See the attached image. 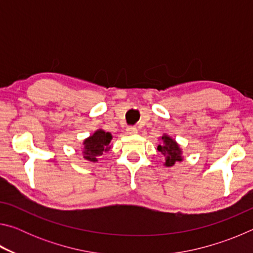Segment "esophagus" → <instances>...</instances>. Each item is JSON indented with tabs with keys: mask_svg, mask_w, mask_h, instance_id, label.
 Returning a JSON list of instances; mask_svg holds the SVG:
<instances>
[{
	"mask_svg": "<svg viewBox=\"0 0 253 253\" xmlns=\"http://www.w3.org/2000/svg\"><path fill=\"white\" fill-rule=\"evenodd\" d=\"M127 134H129V135H135V134H137V128H136V126H128V127H127Z\"/></svg>",
	"mask_w": 253,
	"mask_h": 253,
	"instance_id": "1",
	"label": "esophagus"
}]
</instances>
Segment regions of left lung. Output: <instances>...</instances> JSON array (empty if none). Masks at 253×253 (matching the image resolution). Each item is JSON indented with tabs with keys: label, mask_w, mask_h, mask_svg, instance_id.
I'll use <instances>...</instances> for the list:
<instances>
[{
	"label": "left lung",
	"mask_w": 253,
	"mask_h": 253,
	"mask_svg": "<svg viewBox=\"0 0 253 253\" xmlns=\"http://www.w3.org/2000/svg\"><path fill=\"white\" fill-rule=\"evenodd\" d=\"M162 139L164 140V146L158 145L157 149L162 153V155L165 157V165L172 166L175 164V162L182 161L181 151H179L178 145L170 139L169 136H163Z\"/></svg>",
	"instance_id": "left-lung-1"
}]
</instances>
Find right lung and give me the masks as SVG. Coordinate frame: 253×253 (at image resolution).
Instances as JSON below:
<instances>
[{"label":"right lung","instance_id":"add662e5","mask_svg":"<svg viewBox=\"0 0 253 253\" xmlns=\"http://www.w3.org/2000/svg\"><path fill=\"white\" fill-rule=\"evenodd\" d=\"M111 135L105 130H97L95 134L84 140V158L90 162H97V156L102 155V153L108 149Z\"/></svg>","mask_w":253,"mask_h":253}]
</instances>
